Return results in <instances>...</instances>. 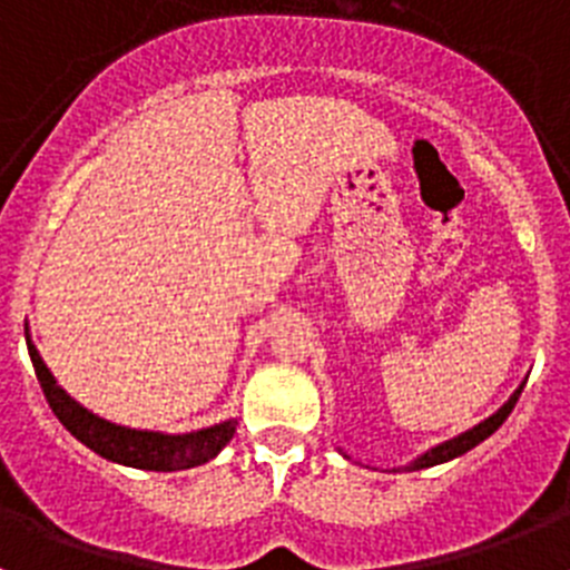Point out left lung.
<instances>
[{
  "label": "left lung",
  "instance_id": "obj_1",
  "mask_svg": "<svg viewBox=\"0 0 570 570\" xmlns=\"http://www.w3.org/2000/svg\"><path fill=\"white\" fill-rule=\"evenodd\" d=\"M522 387H525V385H520V387H517V391H513L511 400H508L505 405H502L500 411H497V414H491L485 422H480V425H473L471 431H465V434L454 436V440L442 442V445L431 448V451H425V454H422V456H416V460L411 462V465H405L407 471H420V468L442 465V462H448V460H456V456H462V454H465V451H471V448L480 445L482 440H488V436H491L493 431H497V428H500L502 422L508 420V414H511L513 405H517V400H520Z\"/></svg>",
  "mask_w": 570,
  "mask_h": 570
}]
</instances>
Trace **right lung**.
Here are the masks:
<instances>
[{
	"label": "right lung",
	"mask_w": 570,
	"mask_h": 570,
	"mask_svg": "<svg viewBox=\"0 0 570 570\" xmlns=\"http://www.w3.org/2000/svg\"><path fill=\"white\" fill-rule=\"evenodd\" d=\"M24 340H28L30 362H33V371H37V380L42 385L50 411L82 445H88L94 454L105 456V460L128 468H142V471H185V468L205 465V462L214 460L228 445L230 436L236 434V420L199 428V431H190V434L136 431V428L102 420V416L79 405L68 391L57 385L53 374L39 356L37 345L30 342L28 331H24Z\"/></svg>",
	"instance_id": "add662e5"
}]
</instances>
